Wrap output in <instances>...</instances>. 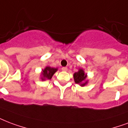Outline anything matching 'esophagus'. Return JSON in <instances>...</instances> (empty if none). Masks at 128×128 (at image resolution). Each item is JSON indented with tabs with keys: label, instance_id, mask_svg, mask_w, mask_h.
I'll list each match as a JSON object with an SVG mask.
<instances>
[{
	"label": "esophagus",
	"instance_id": "obj_1",
	"mask_svg": "<svg viewBox=\"0 0 128 128\" xmlns=\"http://www.w3.org/2000/svg\"><path fill=\"white\" fill-rule=\"evenodd\" d=\"M62 70L63 71H67L68 70V68L67 67H62Z\"/></svg>",
	"mask_w": 128,
	"mask_h": 128
}]
</instances>
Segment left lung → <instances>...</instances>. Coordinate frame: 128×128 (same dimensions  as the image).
I'll list each match as a JSON object with an SVG mask.
<instances>
[{"mask_svg":"<svg viewBox=\"0 0 128 128\" xmlns=\"http://www.w3.org/2000/svg\"><path fill=\"white\" fill-rule=\"evenodd\" d=\"M87 77L86 74L84 73V71L82 69H79L78 72H75L74 74V82L76 84H78L81 86H84L87 84L88 81L86 80L85 79Z\"/></svg>","mask_w":128,"mask_h":128,"instance_id":"obj_1","label":"left lung"}]
</instances>
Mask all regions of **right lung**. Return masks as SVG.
I'll use <instances>...</instances> for the list:
<instances>
[{"instance_id":"add662e5","label":"right lung","mask_w":128,"mask_h":128,"mask_svg":"<svg viewBox=\"0 0 128 128\" xmlns=\"http://www.w3.org/2000/svg\"><path fill=\"white\" fill-rule=\"evenodd\" d=\"M58 70V68H52L50 66H46V68L42 70L41 79L42 80H45L46 79H51L52 77L54 74V73Z\"/></svg>"}]
</instances>
